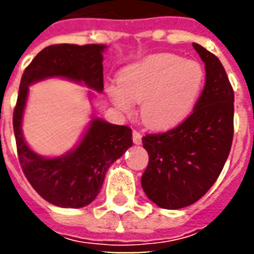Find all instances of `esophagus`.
<instances>
[{
	"label": "esophagus",
	"instance_id": "1",
	"mask_svg": "<svg viewBox=\"0 0 254 254\" xmlns=\"http://www.w3.org/2000/svg\"><path fill=\"white\" fill-rule=\"evenodd\" d=\"M133 143L134 144H141V133L134 130L133 132Z\"/></svg>",
	"mask_w": 254,
	"mask_h": 254
}]
</instances>
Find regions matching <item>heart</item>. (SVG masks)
<instances>
[{"mask_svg":"<svg viewBox=\"0 0 254 254\" xmlns=\"http://www.w3.org/2000/svg\"><path fill=\"white\" fill-rule=\"evenodd\" d=\"M205 73L198 63L176 54H154L127 65L120 84L107 92L122 113H132L133 103H141L140 120L152 130H167L190 114L204 87Z\"/></svg>","mask_w":254,"mask_h":254,"instance_id":"obj_1","label":"heart"}]
</instances>
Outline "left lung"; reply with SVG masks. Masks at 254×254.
I'll return each instance as SVG.
<instances>
[{
	"mask_svg": "<svg viewBox=\"0 0 254 254\" xmlns=\"http://www.w3.org/2000/svg\"><path fill=\"white\" fill-rule=\"evenodd\" d=\"M205 64V85L193 113L165 133L145 134L148 166L141 187L151 201L180 209L201 198L218 180L234 134V91L216 56L193 43Z\"/></svg>",
	"mask_w": 254,
	"mask_h": 254,
	"instance_id": "obj_1",
	"label": "left lung"
}]
</instances>
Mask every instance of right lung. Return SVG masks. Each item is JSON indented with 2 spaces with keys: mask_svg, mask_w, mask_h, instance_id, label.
<instances>
[{
  "mask_svg": "<svg viewBox=\"0 0 254 254\" xmlns=\"http://www.w3.org/2000/svg\"><path fill=\"white\" fill-rule=\"evenodd\" d=\"M105 49V45H52L32 60L21 76L13 111L17 156L31 187L57 207L81 208L94 201L107 169L132 147V129L94 118L76 148L58 158H43L27 145L21 132L28 85L43 78L65 77L102 92Z\"/></svg>",
  "mask_w": 254,
  "mask_h": 254,
  "instance_id": "right-lung-1",
  "label": "right lung"
}]
</instances>
